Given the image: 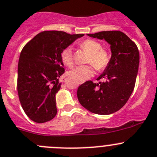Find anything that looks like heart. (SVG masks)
Instances as JSON below:
<instances>
[{"mask_svg":"<svg viewBox=\"0 0 157 157\" xmlns=\"http://www.w3.org/2000/svg\"><path fill=\"white\" fill-rule=\"evenodd\" d=\"M79 47L89 54L88 62L92 64L98 71L104 70L109 64L111 59L109 52L106 49L102 48V44L98 41L86 39L80 43ZM61 59L65 65L68 67L72 66L74 60L71 47H67L62 51ZM68 74L78 82H83L94 75L95 69L92 65H81L73 68Z\"/></svg>","mask_w":157,"mask_h":157,"instance_id":"1","label":"heart"}]
</instances>
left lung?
Instances as JSON below:
<instances>
[{"instance_id":"left-lung-1","label":"left lung","mask_w":157,"mask_h":157,"mask_svg":"<svg viewBox=\"0 0 157 157\" xmlns=\"http://www.w3.org/2000/svg\"><path fill=\"white\" fill-rule=\"evenodd\" d=\"M88 36L105 40L110 44V62L94 83L87 81L78 87V99L84 108L98 115H109L127 102L134 87L140 64L136 44L119 31H100Z\"/></svg>"}]
</instances>
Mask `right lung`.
<instances>
[{"mask_svg": "<svg viewBox=\"0 0 157 157\" xmlns=\"http://www.w3.org/2000/svg\"><path fill=\"white\" fill-rule=\"evenodd\" d=\"M84 35L59 31L39 33L21 52L17 68V92L24 111L38 123L50 121L57 114L55 95L65 72L61 52Z\"/></svg>", "mask_w": 157, "mask_h": 157, "instance_id": "obj_1", "label": "right lung"}]
</instances>
